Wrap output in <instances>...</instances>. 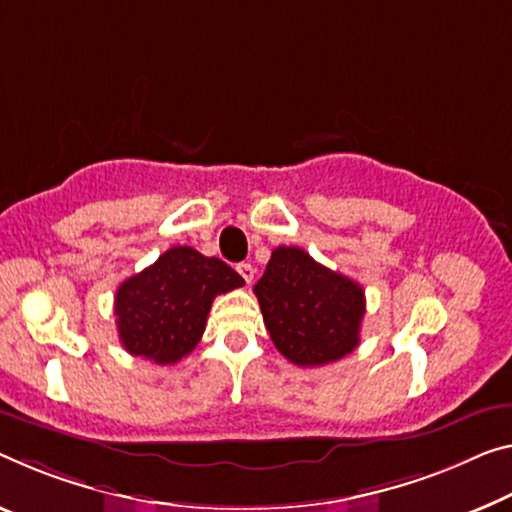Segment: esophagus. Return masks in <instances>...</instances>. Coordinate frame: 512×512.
<instances>
[{
	"label": "esophagus",
	"instance_id": "obj_1",
	"mask_svg": "<svg viewBox=\"0 0 512 512\" xmlns=\"http://www.w3.org/2000/svg\"><path fill=\"white\" fill-rule=\"evenodd\" d=\"M238 272L247 283H251V279H254V267H251L249 263H238Z\"/></svg>",
	"mask_w": 512,
	"mask_h": 512
}]
</instances>
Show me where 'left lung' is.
Masks as SVG:
<instances>
[{
    "instance_id": "left-lung-1",
    "label": "left lung",
    "mask_w": 512,
    "mask_h": 512,
    "mask_svg": "<svg viewBox=\"0 0 512 512\" xmlns=\"http://www.w3.org/2000/svg\"><path fill=\"white\" fill-rule=\"evenodd\" d=\"M270 338L297 366H322L359 345L364 288L306 254L277 247L254 286Z\"/></svg>"
}]
</instances>
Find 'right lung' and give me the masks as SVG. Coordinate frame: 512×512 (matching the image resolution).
Here are the masks:
<instances>
[{
    "instance_id": "add662e5",
    "label": "right lung",
    "mask_w": 512,
    "mask_h": 512,
    "mask_svg": "<svg viewBox=\"0 0 512 512\" xmlns=\"http://www.w3.org/2000/svg\"><path fill=\"white\" fill-rule=\"evenodd\" d=\"M242 283L219 258L192 247H171L116 290L114 313L123 348L155 364H176L201 341L212 300Z\"/></svg>"
}]
</instances>
